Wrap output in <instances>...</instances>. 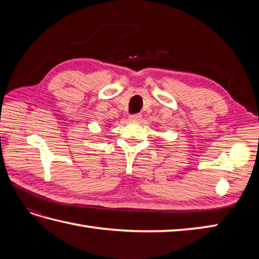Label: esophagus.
<instances>
[{
  "label": "esophagus",
  "instance_id": "esophagus-1",
  "mask_svg": "<svg viewBox=\"0 0 259 259\" xmlns=\"http://www.w3.org/2000/svg\"><path fill=\"white\" fill-rule=\"evenodd\" d=\"M142 118V115L140 113H136V114H131L130 115V121H134V122H137V121H140Z\"/></svg>",
  "mask_w": 259,
  "mask_h": 259
}]
</instances>
